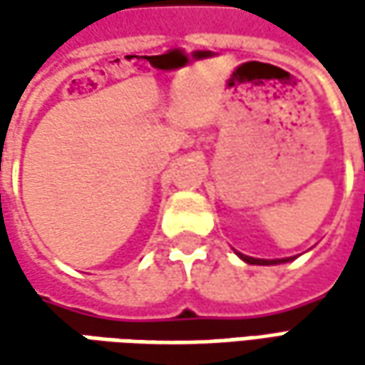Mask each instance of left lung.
<instances>
[{"instance_id": "obj_1", "label": "left lung", "mask_w": 365, "mask_h": 365, "mask_svg": "<svg viewBox=\"0 0 365 365\" xmlns=\"http://www.w3.org/2000/svg\"><path fill=\"white\" fill-rule=\"evenodd\" d=\"M240 258L247 262V264H256V266H272V264H284L290 258H282V259H259V258H250V256H244V254H240V252H235Z\"/></svg>"}]
</instances>
